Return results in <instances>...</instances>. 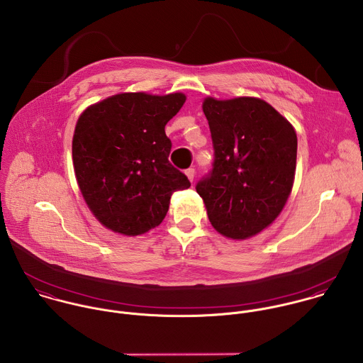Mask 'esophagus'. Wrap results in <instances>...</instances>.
Masks as SVG:
<instances>
[{
    "label": "esophagus",
    "mask_w": 363,
    "mask_h": 363,
    "mask_svg": "<svg viewBox=\"0 0 363 363\" xmlns=\"http://www.w3.org/2000/svg\"><path fill=\"white\" fill-rule=\"evenodd\" d=\"M186 176H187V179L193 183V182H194V177H196V170H194L193 167L187 169V170H186Z\"/></svg>",
    "instance_id": "34e87169"
}]
</instances>
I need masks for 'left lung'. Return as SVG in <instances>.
Listing matches in <instances>:
<instances>
[{
    "mask_svg": "<svg viewBox=\"0 0 363 363\" xmlns=\"http://www.w3.org/2000/svg\"><path fill=\"white\" fill-rule=\"evenodd\" d=\"M203 111L216 159L211 174L196 189L216 231L243 241L273 224L291 194L296 129L256 97H206Z\"/></svg>",
    "mask_w": 363,
    "mask_h": 363,
    "instance_id": "1",
    "label": "left lung"
}]
</instances>
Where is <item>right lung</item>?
<instances>
[{"mask_svg": "<svg viewBox=\"0 0 363 363\" xmlns=\"http://www.w3.org/2000/svg\"><path fill=\"white\" fill-rule=\"evenodd\" d=\"M186 94L120 93L89 106L79 117L72 157L91 214L116 234L136 237L160 225L176 190L190 187L169 162L164 126Z\"/></svg>", "mask_w": 363, "mask_h": 363, "instance_id": "add662e5", "label": "right lung"}]
</instances>
